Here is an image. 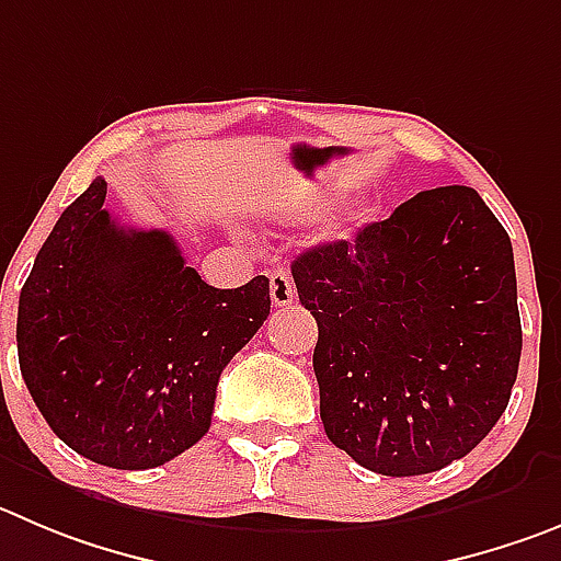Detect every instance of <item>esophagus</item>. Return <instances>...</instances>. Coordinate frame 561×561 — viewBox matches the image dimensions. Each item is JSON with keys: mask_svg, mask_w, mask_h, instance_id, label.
<instances>
[{"mask_svg": "<svg viewBox=\"0 0 561 561\" xmlns=\"http://www.w3.org/2000/svg\"><path fill=\"white\" fill-rule=\"evenodd\" d=\"M268 282H271V301H274V307H287L296 301V287H293L290 274H287L285 268L271 271Z\"/></svg>", "mask_w": 561, "mask_h": 561, "instance_id": "1", "label": "esophagus"}]
</instances>
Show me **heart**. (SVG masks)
<instances>
[{"instance_id": "heart-1", "label": "heart", "mask_w": 561, "mask_h": 561, "mask_svg": "<svg viewBox=\"0 0 561 561\" xmlns=\"http://www.w3.org/2000/svg\"><path fill=\"white\" fill-rule=\"evenodd\" d=\"M332 193H310V196L301 198H290L287 204L279 207V216L287 218V221H310V218H318L321 213H327L332 207ZM370 218V209L365 204H354L343 213V216H334L329 221V232L334 234H348L352 229L363 227L365 221Z\"/></svg>"}]
</instances>
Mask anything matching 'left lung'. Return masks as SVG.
Listing matches in <instances>:
<instances>
[{
	"mask_svg": "<svg viewBox=\"0 0 561 561\" xmlns=\"http://www.w3.org/2000/svg\"><path fill=\"white\" fill-rule=\"evenodd\" d=\"M316 316L327 437L381 476H421L473 451L520 365L515 256L465 185L423 191L354 240L293 263Z\"/></svg>",
	"mask_w": 561,
	"mask_h": 561,
	"instance_id": "1",
	"label": "left lung"
}]
</instances>
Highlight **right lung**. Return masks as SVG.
<instances>
[{
	"label": "right lung",
	"instance_id": "obj_1",
	"mask_svg": "<svg viewBox=\"0 0 561 561\" xmlns=\"http://www.w3.org/2000/svg\"><path fill=\"white\" fill-rule=\"evenodd\" d=\"M91 182L19 296V365L51 432L118 470L171 462L207 434L229 359L271 312L265 276L221 290L162 229H127Z\"/></svg>",
	"mask_w": 561,
	"mask_h": 561
}]
</instances>
